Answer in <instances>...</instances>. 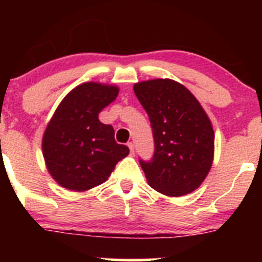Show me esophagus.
I'll return each mask as SVG.
<instances>
[{"mask_svg": "<svg viewBox=\"0 0 262 262\" xmlns=\"http://www.w3.org/2000/svg\"><path fill=\"white\" fill-rule=\"evenodd\" d=\"M128 148H129V150H130V154L134 155V144L132 143V141L130 143H128Z\"/></svg>", "mask_w": 262, "mask_h": 262, "instance_id": "esophagus-1", "label": "esophagus"}]
</instances>
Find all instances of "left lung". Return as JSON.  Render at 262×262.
Instances as JSON below:
<instances>
[{"instance_id":"1","label":"left lung","mask_w":262,"mask_h":262,"mask_svg":"<svg viewBox=\"0 0 262 262\" xmlns=\"http://www.w3.org/2000/svg\"><path fill=\"white\" fill-rule=\"evenodd\" d=\"M155 140L151 161L140 160L146 181L167 197L191 193L202 185L214 159V130L198 100L182 83L154 79L134 83Z\"/></svg>"}]
</instances>
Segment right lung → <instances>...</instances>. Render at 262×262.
<instances>
[{"mask_svg": "<svg viewBox=\"0 0 262 262\" xmlns=\"http://www.w3.org/2000/svg\"><path fill=\"white\" fill-rule=\"evenodd\" d=\"M118 86L85 82L62 98L48 123L41 140L45 166L61 187L89 191L106 182L117 162L129 154L114 139L112 125L98 114L112 103Z\"/></svg>", "mask_w": 262, "mask_h": 262, "instance_id": "right-lung-1", "label": "right lung"}]
</instances>
